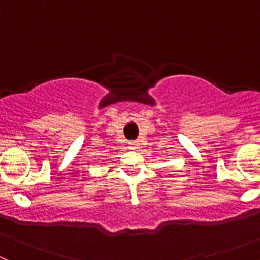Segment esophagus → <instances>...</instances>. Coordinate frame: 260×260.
<instances>
[{
	"label": "esophagus",
	"instance_id": "esophagus-1",
	"mask_svg": "<svg viewBox=\"0 0 260 260\" xmlns=\"http://www.w3.org/2000/svg\"><path fill=\"white\" fill-rule=\"evenodd\" d=\"M128 148H129V149H137L138 145L136 142H133V141H131V142H128Z\"/></svg>",
	"mask_w": 260,
	"mask_h": 260
}]
</instances>
